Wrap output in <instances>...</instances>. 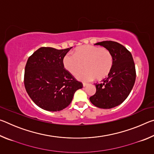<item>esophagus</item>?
<instances>
[{
  "mask_svg": "<svg viewBox=\"0 0 154 154\" xmlns=\"http://www.w3.org/2000/svg\"><path fill=\"white\" fill-rule=\"evenodd\" d=\"M88 85V83H83V87H85Z\"/></svg>",
  "mask_w": 154,
  "mask_h": 154,
  "instance_id": "obj_1",
  "label": "esophagus"
}]
</instances>
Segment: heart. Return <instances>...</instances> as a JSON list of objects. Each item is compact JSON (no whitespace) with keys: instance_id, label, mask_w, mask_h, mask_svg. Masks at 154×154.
<instances>
[{"instance_id":"b5f03b06","label":"heart","mask_w":154,"mask_h":154,"mask_svg":"<svg viewBox=\"0 0 154 154\" xmlns=\"http://www.w3.org/2000/svg\"><path fill=\"white\" fill-rule=\"evenodd\" d=\"M62 64L71 75H75L83 69L86 71L76 75L79 80H102L111 71L113 66V57L108 49L93 45H83L75 49L74 56L65 55Z\"/></svg>"}]
</instances>
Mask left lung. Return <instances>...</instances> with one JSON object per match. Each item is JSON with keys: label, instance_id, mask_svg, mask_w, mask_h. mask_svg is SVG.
Listing matches in <instances>:
<instances>
[{"label": "left lung", "instance_id": "8db88e82", "mask_svg": "<svg viewBox=\"0 0 154 154\" xmlns=\"http://www.w3.org/2000/svg\"><path fill=\"white\" fill-rule=\"evenodd\" d=\"M94 45L103 46L111 52L113 66L108 77L102 83L95 84L96 92L90 100L100 109L116 107L126 100L134 86L136 70L133 58L124 45L115 41H102Z\"/></svg>", "mask_w": 154, "mask_h": 154}]
</instances>
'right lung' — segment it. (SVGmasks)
I'll list each match as a JSON object with an SVG mask.
<instances>
[{
	"label": "right lung",
	"instance_id": "add662e5",
	"mask_svg": "<svg viewBox=\"0 0 154 154\" xmlns=\"http://www.w3.org/2000/svg\"><path fill=\"white\" fill-rule=\"evenodd\" d=\"M72 48L56 49L43 47L28 59L24 85L36 105L48 111H59L70 105L77 90L83 88L64 69L62 60Z\"/></svg>",
	"mask_w": 154,
	"mask_h": 154
}]
</instances>
